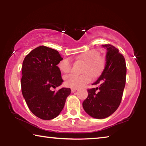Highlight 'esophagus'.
Instances as JSON below:
<instances>
[{
    "instance_id": "esophagus-1",
    "label": "esophagus",
    "mask_w": 146,
    "mask_h": 146,
    "mask_svg": "<svg viewBox=\"0 0 146 146\" xmlns=\"http://www.w3.org/2000/svg\"><path fill=\"white\" fill-rule=\"evenodd\" d=\"M71 92L74 93V92H75V91H76V90H77V88H71Z\"/></svg>"
}]
</instances>
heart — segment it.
Returning a JSON list of instances; mask_svg holds the SVG:
<instances>
[{
  "instance_id": "b5f03b06",
  "label": "heart",
  "mask_w": 146,
  "mask_h": 146,
  "mask_svg": "<svg viewBox=\"0 0 146 146\" xmlns=\"http://www.w3.org/2000/svg\"><path fill=\"white\" fill-rule=\"evenodd\" d=\"M76 59L86 63V66L83 70V73L85 74L78 75L71 73L66 76L65 83L66 85L69 87L73 88L83 87L86 84L90 82V75L92 78L97 77L102 73L104 68V60L100 56V53L97 50H90L81 53L76 56ZM58 68L62 73H70L72 68V63L70 58L62 59L58 63Z\"/></svg>"
}]
</instances>
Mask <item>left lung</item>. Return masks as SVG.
I'll use <instances>...</instances> for the list:
<instances>
[{"label":"left lung","instance_id":"left-lung-1","mask_svg":"<svg viewBox=\"0 0 146 146\" xmlns=\"http://www.w3.org/2000/svg\"><path fill=\"white\" fill-rule=\"evenodd\" d=\"M102 46L106 49V66L102 75L93 84L99 86L88 89V96L82 103L85 111L98 119L110 117L117 110L126 80V65L122 54L111 44Z\"/></svg>","mask_w":146,"mask_h":146}]
</instances>
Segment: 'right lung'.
<instances>
[{
  "instance_id": "add662e5",
  "label": "right lung",
  "mask_w": 146,
  "mask_h": 146,
  "mask_svg": "<svg viewBox=\"0 0 146 146\" xmlns=\"http://www.w3.org/2000/svg\"><path fill=\"white\" fill-rule=\"evenodd\" d=\"M55 49L40 46L24 58L22 68L21 89L31 111L42 120H51L60 114L70 88L55 92L51 89L63 82L57 64L62 60Z\"/></svg>"
}]
</instances>
